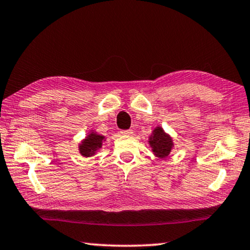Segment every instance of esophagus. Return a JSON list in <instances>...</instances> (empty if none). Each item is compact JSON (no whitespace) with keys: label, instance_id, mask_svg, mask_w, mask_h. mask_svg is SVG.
<instances>
[{"label":"esophagus","instance_id":"1","mask_svg":"<svg viewBox=\"0 0 250 250\" xmlns=\"http://www.w3.org/2000/svg\"><path fill=\"white\" fill-rule=\"evenodd\" d=\"M122 134H125V136H129V134L132 133V130L131 129H128V130H122L121 131Z\"/></svg>","mask_w":250,"mask_h":250}]
</instances>
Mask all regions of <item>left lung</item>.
<instances>
[{
	"label": "left lung",
	"mask_w": 250,
	"mask_h": 250,
	"mask_svg": "<svg viewBox=\"0 0 250 250\" xmlns=\"http://www.w3.org/2000/svg\"><path fill=\"white\" fill-rule=\"evenodd\" d=\"M150 146L153 148V152L156 156L160 158H166L169 156L172 148V141L168 134H166L161 128H157L154 130L153 136H151L149 141Z\"/></svg>",
	"instance_id": "left-lung-1"
}]
</instances>
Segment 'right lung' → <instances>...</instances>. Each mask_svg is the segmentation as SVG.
Listing matches in <instances>:
<instances>
[{"mask_svg":"<svg viewBox=\"0 0 250 250\" xmlns=\"http://www.w3.org/2000/svg\"><path fill=\"white\" fill-rule=\"evenodd\" d=\"M102 140H104V137L98 136L96 133H91L90 136L86 137V139L83 140L82 145L80 146V152L82 156H92L98 148H101Z\"/></svg>","mask_w":250,"mask_h":250,"instance_id":"add662e5","label":"right lung"}]
</instances>
